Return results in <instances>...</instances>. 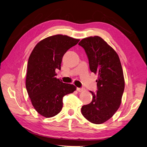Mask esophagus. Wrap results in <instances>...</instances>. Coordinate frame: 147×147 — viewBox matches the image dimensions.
I'll return each instance as SVG.
<instances>
[{
  "instance_id": "esophagus-1",
  "label": "esophagus",
  "mask_w": 147,
  "mask_h": 147,
  "mask_svg": "<svg viewBox=\"0 0 147 147\" xmlns=\"http://www.w3.org/2000/svg\"><path fill=\"white\" fill-rule=\"evenodd\" d=\"M77 90L78 92H83V91H84V90H85V89L83 88H77Z\"/></svg>"
}]
</instances>
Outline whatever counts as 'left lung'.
I'll use <instances>...</instances> for the list:
<instances>
[{
    "instance_id": "obj_1",
    "label": "left lung",
    "mask_w": 147,
    "mask_h": 147,
    "mask_svg": "<svg viewBox=\"0 0 147 147\" xmlns=\"http://www.w3.org/2000/svg\"><path fill=\"white\" fill-rule=\"evenodd\" d=\"M87 55L92 72L98 74L97 91L92 100L83 105L82 113L92 123H104L119 109L124 90L122 66L117 52L99 36L83 38L78 43Z\"/></svg>"
}]
</instances>
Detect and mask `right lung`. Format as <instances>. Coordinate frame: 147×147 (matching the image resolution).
Segmentation results:
<instances>
[{
    "label": "right lung",
    "instance_id": "obj_1",
    "mask_svg": "<svg viewBox=\"0 0 147 147\" xmlns=\"http://www.w3.org/2000/svg\"><path fill=\"white\" fill-rule=\"evenodd\" d=\"M79 39L57 34L39 42L29 57L26 87L35 110L50 118L58 114L63 106V97L74 92L77 87L56 77L61 69L64 55L77 45Z\"/></svg>",
    "mask_w": 147,
    "mask_h": 147
}]
</instances>
